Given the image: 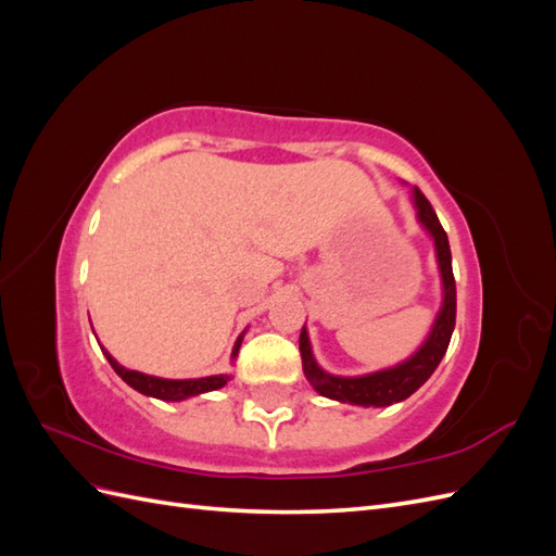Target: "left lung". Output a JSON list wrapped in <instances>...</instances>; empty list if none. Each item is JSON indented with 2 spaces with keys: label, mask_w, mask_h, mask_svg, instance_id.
<instances>
[{
  "label": "left lung",
  "mask_w": 556,
  "mask_h": 556,
  "mask_svg": "<svg viewBox=\"0 0 556 556\" xmlns=\"http://www.w3.org/2000/svg\"><path fill=\"white\" fill-rule=\"evenodd\" d=\"M413 204L417 208L419 225L431 233L433 245H435V260H439L441 278H443V306L439 315H435L429 339L413 357L392 368H382V371L368 374V376L343 378V376H331L317 366L311 350L308 331L304 327L299 336L301 364H304L306 380L315 387L317 394L341 401V403H355V406H364V408L392 406V403H399L403 399H408L413 392H417L419 387L431 378L435 366L441 364L452 339L454 319H457V285H454V276H452V255H450L447 233L439 223V215H435L429 199L417 188L413 190Z\"/></svg>",
  "instance_id": "1"
}]
</instances>
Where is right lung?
<instances>
[{
  "label": "right lung",
  "instance_id": "right-lung-1",
  "mask_svg": "<svg viewBox=\"0 0 556 556\" xmlns=\"http://www.w3.org/2000/svg\"><path fill=\"white\" fill-rule=\"evenodd\" d=\"M241 341H243V333L239 336L237 345H233V350H231V359L239 355ZM104 355H106L109 364L113 366V371L121 376L129 387H134V390L146 394V396L162 399V401H182V399H190V396H197V394L220 390V387H225L227 380L231 378V376H208V378H194V380H166V378L146 376V374H139V371H129V368L117 364L106 350H104Z\"/></svg>",
  "mask_w": 556,
  "mask_h": 556
}]
</instances>
